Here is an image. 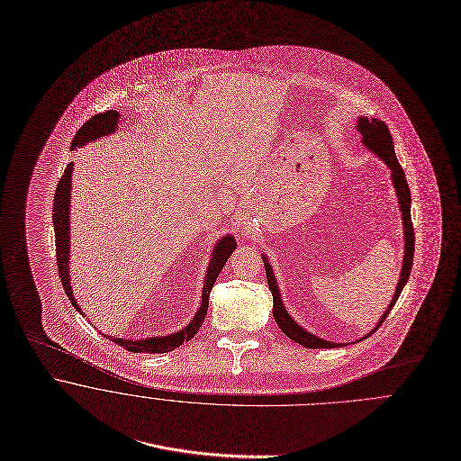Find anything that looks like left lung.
<instances>
[{
    "mask_svg": "<svg viewBox=\"0 0 461 461\" xmlns=\"http://www.w3.org/2000/svg\"><path fill=\"white\" fill-rule=\"evenodd\" d=\"M357 131L362 135V144L367 148V151H370L374 157H377L390 171V180H392V186H393V192L397 195V204H399V212H401V221H402V237H404V251H402V266H401V275L397 279V286H395V292L390 299V304L386 306V310L383 312V315L377 319L375 326L366 333L364 337H360L358 340L355 342H362L366 340L367 337H370L381 324L383 321L386 319V315L390 313V310L393 308L395 301L399 299V294L401 290L404 288V285L408 283V277L411 273V266H413V251H415V233H413V226H411V195H410V188H408V182H406V176H404V171L402 167L399 166V160L395 157V151H393V140H392V135L388 131V126L383 122V121H377V119H368V117H358L357 119ZM262 258H264V266H266V275H267V283H269V288H271V294H273V301H275V306H273V317L276 321L279 330L294 342H297L299 346L303 348H308V349H333V348H342V346H349V344H355V342H331V340H326V339H321L317 335H313L312 331L304 330L286 310L283 299H281V290H279V285H277V277L275 275V267L271 266L269 258L266 253H262Z\"/></svg>",
    "mask_w": 461,
    "mask_h": 461,
    "instance_id": "1",
    "label": "left lung"
}]
</instances>
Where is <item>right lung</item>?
Segmentation results:
<instances>
[{"instance_id":"1","label":"right lung","mask_w":461,"mask_h":461,"mask_svg":"<svg viewBox=\"0 0 461 461\" xmlns=\"http://www.w3.org/2000/svg\"><path fill=\"white\" fill-rule=\"evenodd\" d=\"M121 122V113L115 110H108L103 112L99 115H95L93 119H89L77 133L73 144H71V151L84 148L89 142H95L106 135H112ZM73 171H75V164H68L64 176L60 178V182L57 185V192H55V203H53V228H55V242H57V266H59V273L60 279L64 285V290L71 301V304L75 306L77 312H80L84 317V310L78 304V301L75 299L73 294V285H71V190H73ZM237 248V240L231 233L222 235L212 248L210 253V260L204 271V279H203V290H201V303L194 313V317L190 319V322L184 326L182 330L169 333V335H158V337H146V339H121L115 335H101L106 337L108 340L115 342L117 346H121L126 351L131 353H169L176 348H180L185 342H188L199 330V326L204 321L206 310H208V297H210V290L215 283V279L221 275L224 264L228 262L230 255L235 251Z\"/></svg>"}]
</instances>
